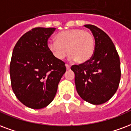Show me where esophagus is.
<instances>
[{
    "label": "esophagus",
    "instance_id": "34e87169",
    "mask_svg": "<svg viewBox=\"0 0 131 131\" xmlns=\"http://www.w3.org/2000/svg\"><path fill=\"white\" fill-rule=\"evenodd\" d=\"M65 66H66V68H67V70H69V69H70V66L69 65V64H66Z\"/></svg>",
    "mask_w": 131,
    "mask_h": 131
}]
</instances>
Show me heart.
Listing matches in <instances>:
<instances>
[{
    "label": "heart",
    "mask_w": 131,
    "mask_h": 131,
    "mask_svg": "<svg viewBox=\"0 0 131 131\" xmlns=\"http://www.w3.org/2000/svg\"><path fill=\"white\" fill-rule=\"evenodd\" d=\"M56 41L50 40L47 47L58 60L65 58L67 52L70 60L78 64L85 63L92 58L94 51V38L90 32L82 29H70L56 35Z\"/></svg>",
    "instance_id": "obj_1"
}]
</instances>
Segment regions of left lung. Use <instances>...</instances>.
Returning <instances> with one entry per match:
<instances>
[{"mask_svg":"<svg viewBox=\"0 0 131 131\" xmlns=\"http://www.w3.org/2000/svg\"><path fill=\"white\" fill-rule=\"evenodd\" d=\"M95 40L94 53L90 60L71 69L75 73L77 92L93 105L107 102L117 92L120 78L119 57L109 36L96 26L87 24Z\"/></svg>","mask_w":131,"mask_h":131,"instance_id":"left-lung-1","label":"left lung"}]
</instances>
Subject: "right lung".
Here are the masks:
<instances>
[{
  "label": "right lung",
  "mask_w": 131,
  "mask_h": 131,
  "mask_svg": "<svg viewBox=\"0 0 131 131\" xmlns=\"http://www.w3.org/2000/svg\"><path fill=\"white\" fill-rule=\"evenodd\" d=\"M56 28H35L19 39L12 52L9 73L17 99L32 109H41L53 101L65 64L56 59L47 47Z\"/></svg>",
  "instance_id": "right-lung-1"
}]
</instances>
